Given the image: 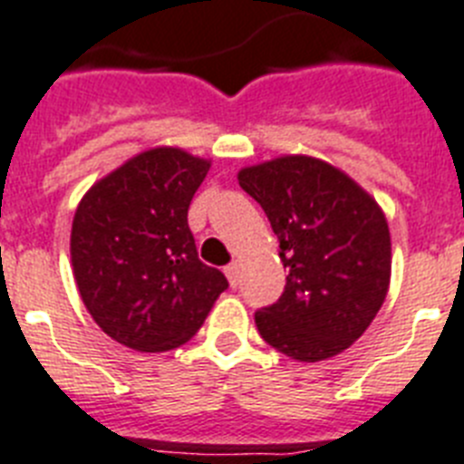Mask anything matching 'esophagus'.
<instances>
[{"instance_id":"esophagus-1","label":"esophagus","mask_w":464,"mask_h":464,"mask_svg":"<svg viewBox=\"0 0 464 464\" xmlns=\"http://www.w3.org/2000/svg\"><path fill=\"white\" fill-rule=\"evenodd\" d=\"M238 271H240L238 262H231V265L224 269L226 278H228V284H231V285H238Z\"/></svg>"}]
</instances>
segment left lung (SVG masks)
I'll use <instances>...</instances> for the list:
<instances>
[{
	"instance_id": "left-lung-1",
	"label": "left lung",
	"mask_w": 464,
	"mask_h": 464,
	"mask_svg": "<svg viewBox=\"0 0 464 464\" xmlns=\"http://www.w3.org/2000/svg\"><path fill=\"white\" fill-rule=\"evenodd\" d=\"M278 238L285 291L255 314L259 336L297 362L348 350L382 310L391 284L386 214L345 171L284 154L238 171Z\"/></svg>"
}]
</instances>
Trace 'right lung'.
Segmentation results:
<instances>
[{
    "label": "right lung",
    "mask_w": 464,
    "mask_h": 464,
    "mask_svg": "<svg viewBox=\"0 0 464 464\" xmlns=\"http://www.w3.org/2000/svg\"><path fill=\"white\" fill-rule=\"evenodd\" d=\"M212 160L150 147L82 195L71 226V266L82 304L107 336L138 353L179 348L228 288L202 265L188 207Z\"/></svg>",
    "instance_id": "right-lung-1"
}]
</instances>
